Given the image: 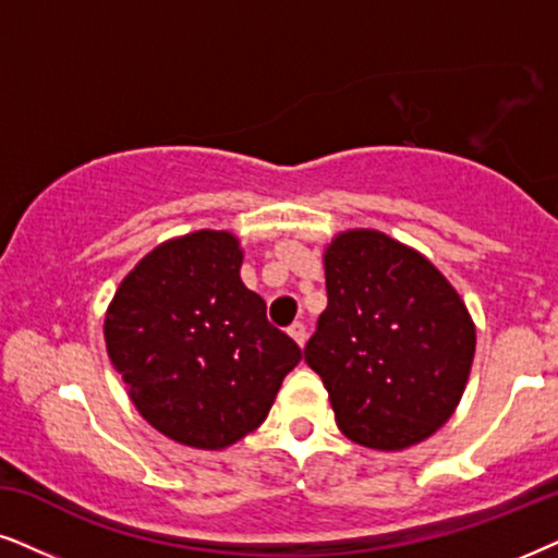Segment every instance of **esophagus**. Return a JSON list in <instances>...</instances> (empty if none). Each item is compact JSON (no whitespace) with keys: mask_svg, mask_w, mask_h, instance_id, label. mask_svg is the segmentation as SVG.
Masks as SVG:
<instances>
[{"mask_svg":"<svg viewBox=\"0 0 558 558\" xmlns=\"http://www.w3.org/2000/svg\"><path fill=\"white\" fill-rule=\"evenodd\" d=\"M288 335L293 337L295 342H299V348H303V344H306V327H303L301 322H295V324H291V327H288Z\"/></svg>","mask_w":558,"mask_h":558,"instance_id":"esophagus-1","label":"esophagus"}]
</instances>
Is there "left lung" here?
<instances>
[{
  "mask_svg": "<svg viewBox=\"0 0 558 558\" xmlns=\"http://www.w3.org/2000/svg\"><path fill=\"white\" fill-rule=\"evenodd\" d=\"M324 272L329 303L303 355L337 425L365 448L425 440L453 414L474 361L461 295L420 252L371 229L337 236Z\"/></svg>",
  "mask_w": 558,
  "mask_h": 558,
  "instance_id": "obj_1",
  "label": "left lung"
}]
</instances>
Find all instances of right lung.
Instances as JSON below:
<instances>
[{
    "label": "right lung",
    "mask_w": 558,
    "mask_h": 558,
    "mask_svg": "<svg viewBox=\"0 0 558 558\" xmlns=\"http://www.w3.org/2000/svg\"><path fill=\"white\" fill-rule=\"evenodd\" d=\"M229 231L149 252L116 291L105 342L141 417L190 448L218 450L263 425L301 348L239 278Z\"/></svg>",
    "instance_id": "obj_1"
}]
</instances>
